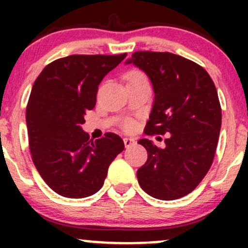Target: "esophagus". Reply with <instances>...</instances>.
Here are the masks:
<instances>
[{
  "label": "esophagus",
  "instance_id": "1",
  "mask_svg": "<svg viewBox=\"0 0 248 248\" xmlns=\"http://www.w3.org/2000/svg\"><path fill=\"white\" fill-rule=\"evenodd\" d=\"M135 140H134V139H132V138H124V147H130V146H133L134 143H135Z\"/></svg>",
  "mask_w": 248,
  "mask_h": 248
}]
</instances>
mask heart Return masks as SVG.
Returning <instances> with one entry per match:
<instances>
[{
	"label": "heart",
	"instance_id": "obj_1",
	"mask_svg": "<svg viewBox=\"0 0 248 248\" xmlns=\"http://www.w3.org/2000/svg\"><path fill=\"white\" fill-rule=\"evenodd\" d=\"M127 78H128V80H132V79L147 78V77H146V75H144L143 72H141V71H139V70H133V71H130L129 73H128ZM122 126H124V129L130 130V129H133L134 122H133V120H130V119H127V120L124 121V124H122Z\"/></svg>",
	"mask_w": 248,
	"mask_h": 248
}]
</instances>
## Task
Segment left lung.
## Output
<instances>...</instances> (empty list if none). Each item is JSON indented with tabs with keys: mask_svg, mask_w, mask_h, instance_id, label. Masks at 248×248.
Returning a JSON list of instances; mask_svg holds the SVG:
<instances>
[{
	"mask_svg": "<svg viewBox=\"0 0 248 248\" xmlns=\"http://www.w3.org/2000/svg\"><path fill=\"white\" fill-rule=\"evenodd\" d=\"M126 64L144 71L154 87L144 133L169 134L163 149L148 139L138 142L148 153L139 184L154 198L183 197L205 177L217 149L221 107L213 80L201 65L170 52L138 51Z\"/></svg>",
	"mask_w": 248,
	"mask_h": 248,
	"instance_id": "1",
	"label": "left lung"
}]
</instances>
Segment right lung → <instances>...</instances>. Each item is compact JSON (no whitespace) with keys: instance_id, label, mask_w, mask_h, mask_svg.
Listing matches in <instances>:
<instances>
[{"instance_id":"1","label":"right lung","mask_w":248,"mask_h":248,"mask_svg":"<svg viewBox=\"0 0 248 248\" xmlns=\"http://www.w3.org/2000/svg\"><path fill=\"white\" fill-rule=\"evenodd\" d=\"M126 56L64 57L46 65L33 82L25 114L31 157L45 183L62 197L99 191L109 164L124 149L116 134L93 141L81 124L95 106L99 84Z\"/></svg>"}]
</instances>
